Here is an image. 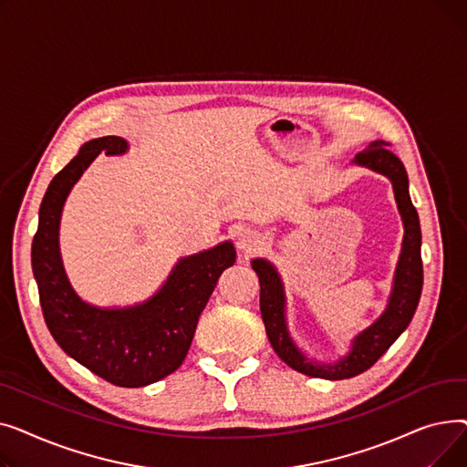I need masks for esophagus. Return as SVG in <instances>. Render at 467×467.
<instances>
[{"label":"esophagus","mask_w":467,"mask_h":467,"mask_svg":"<svg viewBox=\"0 0 467 467\" xmlns=\"http://www.w3.org/2000/svg\"><path fill=\"white\" fill-rule=\"evenodd\" d=\"M261 244H263L261 234L255 233V231H252V229H244V231H240L238 236H236V246H238V250H240L244 255L254 254V252L261 246Z\"/></svg>","instance_id":"esophagus-1"}]
</instances>
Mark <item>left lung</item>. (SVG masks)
Returning <instances> with one entry per match:
<instances>
[{
  "label": "left lung",
  "mask_w": 467,
  "mask_h": 467,
  "mask_svg": "<svg viewBox=\"0 0 467 467\" xmlns=\"http://www.w3.org/2000/svg\"><path fill=\"white\" fill-rule=\"evenodd\" d=\"M388 145L389 143L382 140L373 141L369 150L358 153L352 162L369 168L391 182L405 231L401 254L396 265L394 282H391V291L384 312L369 327L354 337L347 356L338 358L333 363H322L308 358L289 333L285 314V291L276 266L263 257L252 261V268L257 273L261 285L259 305L266 337L271 340L278 358L287 363L291 369H296L306 377L342 380L367 371L407 329L416 306H419L424 282L420 257V221L416 208L410 202L407 170L403 162L388 150Z\"/></svg>",
  "instance_id": "1"
}]
</instances>
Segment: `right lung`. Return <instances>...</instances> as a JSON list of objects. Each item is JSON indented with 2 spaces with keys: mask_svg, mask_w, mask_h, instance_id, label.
Listing matches in <instances>:
<instances>
[{
  "mask_svg": "<svg viewBox=\"0 0 467 467\" xmlns=\"http://www.w3.org/2000/svg\"><path fill=\"white\" fill-rule=\"evenodd\" d=\"M106 151L122 155L129 141H87L48 185L32 242V271L45 324L57 345L100 379L140 388L174 373L185 359L199 316L225 268L236 261L233 242L182 257L153 297L134 306L102 308L83 301L69 284L60 254V217L71 187Z\"/></svg>",
  "mask_w": 467,
  "mask_h": 467,
  "instance_id": "add662e5",
  "label": "right lung"
}]
</instances>
